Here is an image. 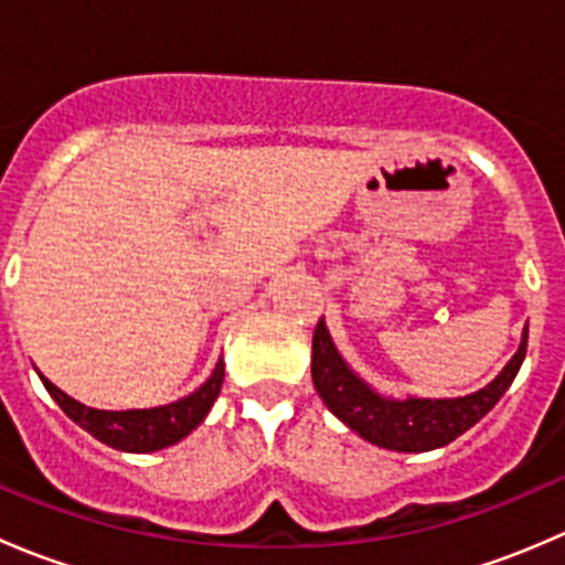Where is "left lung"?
I'll return each mask as SVG.
<instances>
[{
  "instance_id": "1",
  "label": "left lung",
  "mask_w": 565,
  "mask_h": 565,
  "mask_svg": "<svg viewBox=\"0 0 565 565\" xmlns=\"http://www.w3.org/2000/svg\"><path fill=\"white\" fill-rule=\"evenodd\" d=\"M525 350L527 328L522 330L520 350L505 363L503 372L492 383L467 396L393 398L374 391L361 374L352 372L350 363L335 350L322 317L315 330V344H311V377L324 407L341 424L350 426L358 437L388 451L424 454L457 440L500 402L525 361Z\"/></svg>"
}]
</instances>
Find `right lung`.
<instances>
[{
    "mask_svg": "<svg viewBox=\"0 0 565 565\" xmlns=\"http://www.w3.org/2000/svg\"><path fill=\"white\" fill-rule=\"evenodd\" d=\"M40 380H43L51 398L60 404L62 413L71 420H76L95 440L106 443V446L117 448V451L152 454L180 443L182 437L191 435L207 418L210 407H213V402L221 393V383H224V358H218L207 383L199 385L196 391L177 398L172 404H161V407L150 409H95L67 396L65 391L56 388L43 374H40Z\"/></svg>",
    "mask_w": 565,
    "mask_h": 565,
    "instance_id": "1",
    "label": "right lung"
}]
</instances>
